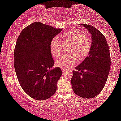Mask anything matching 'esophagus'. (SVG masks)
I'll return each mask as SVG.
<instances>
[{"label": "esophagus", "mask_w": 121, "mask_h": 121, "mask_svg": "<svg viewBox=\"0 0 121 121\" xmlns=\"http://www.w3.org/2000/svg\"><path fill=\"white\" fill-rule=\"evenodd\" d=\"M67 70H65V69H62V72H63V73H64V72H67Z\"/></svg>", "instance_id": "obj_1"}]
</instances>
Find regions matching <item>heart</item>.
I'll return each instance as SVG.
<instances>
[{
    "instance_id": "heart-1",
    "label": "heart",
    "mask_w": 121,
    "mask_h": 121,
    "mask_svg": "<svg viewBox=\"0 0 121 121\" xmlns=\"http://www.w3.org/2000/svg\"><path fill=\"white\" fill-rule=\"evenodd\" d=\"M60 38L63 42L71 43L69 48V54L64 55L56 61V65L64 69H67L78 62H82L90 53L92 48V40L87 34L77 29H71L62 33ZM50 50L52 56L57 58L61 54V45L56 38L52 39L50 45Z\"/></svg>"
}]
</instances>
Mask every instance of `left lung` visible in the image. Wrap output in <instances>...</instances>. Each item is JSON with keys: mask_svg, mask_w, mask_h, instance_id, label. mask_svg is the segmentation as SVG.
<instances>
[{"mask_svg": "<svg viewBox=\"0 0 121 121\" xmlns=\"http://www.w3.org/2000/svg\"><path fill=\"white\" fill-rule=\"evenodd\" d=\"M91 34L92 48L89 56L73 71L71 84L74 92L85 98L98 95L108 78L110 65L109 47L105 37L91 25L82 24Z\"/></svg>", "mask_w": 121, "mask_h": 121, "instance_id": "obj_1", "label": "left lung"}]
</instances>
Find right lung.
I'll return each instance as SVG.
<instances>
[{
  "label": "right lung",
  "instance_id": "1",
  "mask_svg": "<svg viewBox=\"0 0 121 121\" xmlns=\"http://www.w3.org/2000/svg\"><path fill=\"white\" fill-rule=\"evenodd\" d=\"M62 30L35 22L20 33L14 49V68L22 89L29 96L44 100L54 95L62 75L60 68L52 69L50 50L53 38Z\"/></svg>",
  "mask_w": 121,
  "mask_h": 121
}]
</instances>
